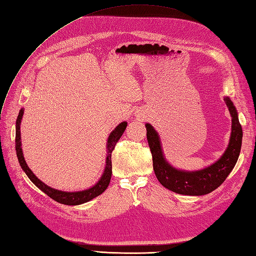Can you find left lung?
Returning <instances> with one entry per match:
<instances>
[{"mask_svg":"<svg viewBox=\"0 0 256 256\" xmlns=\"http://www.w3.org/2000/svg\"><path fill=\"white\" fill-rule=\"evenodd\" d=\"M225 103L232 115V136L230 145L224 155L210 167L200 171L185 172L178 170L164 160L160 138L154 128L146 124V136L153 157V168L158 181L162 186L182 195L200 196L216 190L232 172L236 164L242 142V128L232 102L225 98Z\"/></svg>","mask_w":256,"mask_h":256,"instance_id":"obj_1","label":"left lung"}]
</instances>
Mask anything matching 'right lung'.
<instances>
[{"instance_id": "add662e5", "label": "right lung", "mask_w": 256, "mask_h": 256, "mask_svg": "<svg viewBox=\"0 0 256 256\" xmlns=\"http://www.w3.org/2000/svg\"><path fill=\"white\" fill-rule=\"evenodd\" d=\"M22 115H24V110H20L19 115L17 117V120H16V139H15L16 153H17V157H18L20 166H22V168L26 172V174L31 180V182L34 185H36L40 190L44 192L47 196H50L52 199L54 200V202H57L62 204H68V206H76V204L87 202H89V200L94 199V197L101 195L102 192L108 188L110 181H111V176H112L111 155H112V152L115 148L117 141L120 139L122 134H124V131H125V129L127 127L126 122H120V125L112 131V134L108 136L106 166L104 169V174H103V176L99 180V182L89 190H82V192H61V190H54V188H50V186H47L46 184H44L42 181H40V180H38L36 176H34L33 172L30 170V168L28 167V164L24 160V157L22 155V141H20V122H22Z\"/></svg>"}]
</instances>
